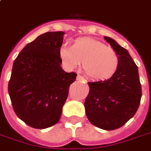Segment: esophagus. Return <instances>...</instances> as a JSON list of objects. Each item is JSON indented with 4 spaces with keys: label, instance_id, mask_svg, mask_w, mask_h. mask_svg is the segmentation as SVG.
Listing matches in <instances>:
<instances>
[{
    "label": "esophagus",
    "instance_id": "1",
    "mask_svg": "<svg viewBox=\"0 0 151 151\" xmlns=\"http://www.w3.org/2000/svg\"><path fill=\"white\" fill-rule=\"evenodd\" d=\"M77 80L78 81H85V79L80 75H78L77 76Z\"/></svg>",
    "mask_w": 151,
    "mask_h": 151
}]
</instances>
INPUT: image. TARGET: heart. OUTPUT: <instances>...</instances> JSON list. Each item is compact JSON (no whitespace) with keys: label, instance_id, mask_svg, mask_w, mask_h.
<instances>
[{"label":"heart","instance_id":"obj_1","mask_svg":"<svg viewBox=\"0 0 151 151\" xmlns=\"http://www.w3.org/2000/svg\"><path fill=\"white\" fill-rule=\"evenodd\" d=\"M58 58L68 70L74 69L82 61L81 66L84 73L97 81L111 78L119 63V57L114 50L90 37L78 38L73 46L62 44L58 49Z\"/></svg>","mask_w":151,"mask_h":151}]
</instances>
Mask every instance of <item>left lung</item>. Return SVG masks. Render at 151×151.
<instances>
[{"label": "left lung", "instance_id": "left-lung-1", "mask_svg": "<svg viewBox=\"0 0 151 151\" xmlns=\"http://www.w3.org/2000/svg\"><path fill=\"white\" fill-rule=\"evenodd\" d=\"M119 57L117 71L110 78L88 82L84 102L86 115L92 124L105 130L123 126L135 114L141 99L138 67L125 48L104 37Z\"/></svg>", "mask_w": 151, "mask_h": 151}]
</instances>
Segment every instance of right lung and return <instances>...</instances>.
I'll use <instances>...</instances> for the list:
<instances>
[{"label": "right lung", "instance_id": "obj_1", "mask_svg": "<svg viewBox=\"0 0 151 151\" xmlns=\"http://www.w3.org/2000/svg\"><path fill=\"white\" fill-rule=\"evenodd\" d=\"M63 32H48L25 46L15 59L8 93L17 117L35 129L59 121L75 73L61 67L58 49Z\"/></svg>", "mask_w": 151, "mask_h": 151}]
</instances>
